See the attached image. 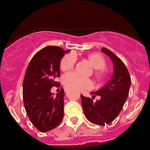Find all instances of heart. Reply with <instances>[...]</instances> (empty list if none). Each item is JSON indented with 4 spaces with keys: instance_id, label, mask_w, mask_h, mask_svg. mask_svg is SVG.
I'll return each mask as SVG.
<instances>
[{
    "instance_id": "heart-1",
    "label": "heart",
    "mask_w": 150,
    "mask_h": 150,
    "mask_svg": "<svg viewBox=\"0 0 150 150\" xmlns=\"http://www.w3.org/2000/svg\"><path fill=\"white\" fill-rule=\"evenodd\" d=\"M88 59L92 64V67L95 69L94 73L96 78L98 80L103 79L107 73V71L104 68L106 61L103 56L98 53H92L88 55ZM76 60V55L73 52L69 53L64 55L61 59L60 64L61 70L64 72L71 70L75 66ZM63 81L66 87L75 91H83L90 87L92 85L90 80L79 76L75 72L67 74L64 77Z\"/></svg>"
}]
</instances>
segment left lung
Returning <instances> with one entry per match:
<instances>
[{"instance_id":"8db88e82","label":"left lung","mask_w":150,"mask_h":150,"mask_svg":"<svg viewBox=\"0 0 150 150\" xmlns=\"http://www.w3.org/2000/svg\"><path fill=\"white\" fill-rule=\"evenodd\" d=\"M101 51L112 61V76L101 89L91 93L92 98L100 96L99 100L94 102L92 98L81 96L85 116L97 125L108 124L115 119L128 97L131 83L129 73L123 61L108 49L103 47Z\"/></svg>"}]
</instances>
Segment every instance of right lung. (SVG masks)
Segmentation results:
<instances>
[{
	"label": "right lung",
	"mask_w": 150,
	"mask_h": 150,
	"mask_svg": "<svg viewBox=\"0 0 150 150\" xmlns=\"http://www.w3.org/2000/svg\"><path fill=\"white\" fill-rule=\"evenodd\" d=\"M59 47L49 46L38 52L26 69L23 83L24 107L32 124L42 132L52 129L64 117V89L54 96L60 64L65 53Z\"/></svg>",
	"instance_id": "add662e5"
}]
</instances>
